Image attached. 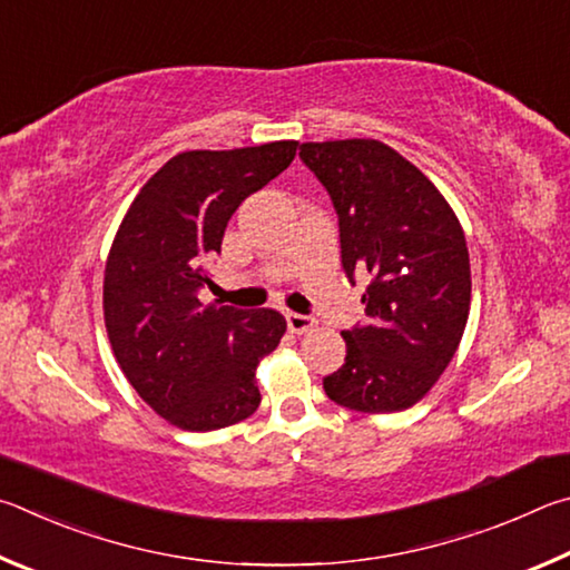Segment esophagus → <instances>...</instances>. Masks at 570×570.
Returning <instances> with one entry per match:
<instances>
[{
  "label": "esophagus",
  "mask_w": 570,
  "mask_h": 570,
  "mask_svg": "<svg viewBox=\"0 0 570 570\" xmlns=\"http://www.w3.org/2000/svg\"><path fill=\"white\" fill-rule=\"evenodd\" d=\"M287 327H291V333L295 335H303V333H311L315 327V317L311 315H301V313H287L285 315Z\"/></svg>",
  "instance_id": "obj_1"
}]
</instances>
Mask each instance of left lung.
Listing matches in <instances>:
<instances>
[{
    "instance_id": "obj_1",
    "label": "left lung",
    "mask_w": 570,
    "mask_h": 570,
    "mask_svg": "<svg viewBox=\"0 0 570 570\" xmlns=\"http://www.w3.org/2000/svg\"><path fill=\"white\" fill-rule=\"evenodd\" d=\"M341 225V257L367 323L343 331L345 363L331 401L357 413H401L423 401L453 361L471 313V259L453 207L413 163L377 139L303 142Z\"/></svg>"
}]
</instances>
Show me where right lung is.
<instances>
[{
    "label": "right lung",
    "mask_w": 570,
    "mask_h": 570,
    "mask_svg": "<svg viewBox=\"0 0 570 570\" xmlns=\"http://www.w3.org/2000/svg\"><path fill=\"white\" fill-rule=\"evenodd\" d=\"M297 142L189 149L157 169L122 217L105 265V327L139 397L183 431H217L257 411L259 361L279 345L277 311L203 305L205 265L245 197L293 163Z\"/></svg>",
    "instance_id": "right-lung-1"
}]
</instances>
